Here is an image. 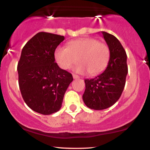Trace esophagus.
Masks as SVG:
<instances>
[{
	"mask_svg": "<svg viewBox=\"0 0 150 150\" xmlns=\"http://www.w3.org/2000/svg\"><path fill=\"white\" fill-rule=\"evenodd\" d=\"M73 77L74 79H79V78H80V76H78V75H75V74H73Z\"/></svg>",
	"mask_w": 150,
	"mask_h": 150,
	"instance_id": "1",
	"label": "esophagus"
}]
</instances>
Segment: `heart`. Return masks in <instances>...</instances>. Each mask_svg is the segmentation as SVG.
Instances as JSON below:
<instances>
[{
    "label": "heart",
    "mask_w": 150,
    "mask_h": 150,
    "mask_svg": "<svg viewBox=\"0 0 150 150\" xmlns=\"http://www.w3.org/2000/svg\"><path fill=\"white\" fill-rule=\"evenodd\" d=\"M56 63L63 69H69L79 60L75 71L94 75L105 69L109 61L108 46L93 38H84L70 42L68 47L58 46L55 50Z\"/></svg>",
    "instance_id": "1"
}]
</instances>
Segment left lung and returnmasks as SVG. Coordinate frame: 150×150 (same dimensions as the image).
I'll return each mask as SVG.
<instances>
[{
  "label": "left lung",
  "instance_id": "8db88e82",
  "mask_svg": "<svg viewBox=\"0 0 150 150\" xmlns=\"http://www.w3.org/2000/svg\"><path fill=\"white\" fill-rule=\"evenodd\" d=\"M101 34L109 49V61L100 75L85 80L86 88L82 95L86 106L94 110L106 109L119 99L128 74L127 55L123 46L112 34Z\"/></svg>",
  "mask_w": 150,
  "mask_h": 150
}]
</instances>
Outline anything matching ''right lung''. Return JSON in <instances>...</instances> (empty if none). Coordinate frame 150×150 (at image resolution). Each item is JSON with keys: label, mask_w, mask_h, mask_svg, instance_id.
I'll list each match as a JSON object with an SVG mask.
<instances>
[{"label": "right lung", "mask_w": 150, "mask_h": 150, "mask_svg": "<svg viewBox=\"0 0 150 150\" xmlns=\"http://www.w3.org/2000/svg\"><path fill=\"white\" fill-rule=\"evenodd\" d=\"M63 36L39 32L25 44L18 65L22 98L31 109L43 115L57 112L73 78L55 63L54 52Z\"/></svg>", "instance_id": "right-lung-1"}]
</instances>
